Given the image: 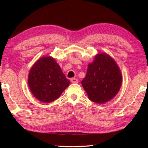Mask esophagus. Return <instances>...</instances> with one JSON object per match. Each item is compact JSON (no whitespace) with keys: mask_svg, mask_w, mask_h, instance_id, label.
<instances>
[{"mask_svg":"<svg viewBox=\"0 0 148 148\" xmlns=\"http://www.w3.org/2000/svg\"><path fill=\"white\" fill-rule=\"evenodd\" d=\"M71 81L72 83H73V84L78 83V79H76V78H74H74H71Z\"/></svg>","mask_w":148,"mask_h":148,"instance_id":"34e87169","label":"esophagus"}]
</instances>
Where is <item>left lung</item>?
Instances as JSON below:
<instances>
[{
	"label": "left lung",
	"instance_id": "8db88e82",
	"mask_svg": "<svg viewBox=\"0 0 148 148\" xmlns=\"http://www.w3.org/2000/svg\"><path fill=\"white\" fill-rule=\"evenodd\" d=\"M122 76L118 66L106 53L97 55L92 63L89 64L82 86L89 99L102 104L116 96L121 87Z\"/></svg>",
	"mask_w": 148,
	"mask_h": 148
}]
</instances>
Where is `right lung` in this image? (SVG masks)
Returning <instances> with one entry per match:
<instances>
[{
    "mask_svg": "<svg viewBox=\"0 0 148 148\" xmlns=\"http://www.w3.org/2000/svg\"><path fill=\"white\" fill-rule=\"evenodd\" d=\"M28 84L37 99L43 102H51L59 98L69 86L70 81L53 58L43 57L31 68Z\"/></svg>",
    "mask_w": 148,
    "mask_h": 148,
    "instance_id": "obj_1",
    "label": "right lung"
}]
</instances>
